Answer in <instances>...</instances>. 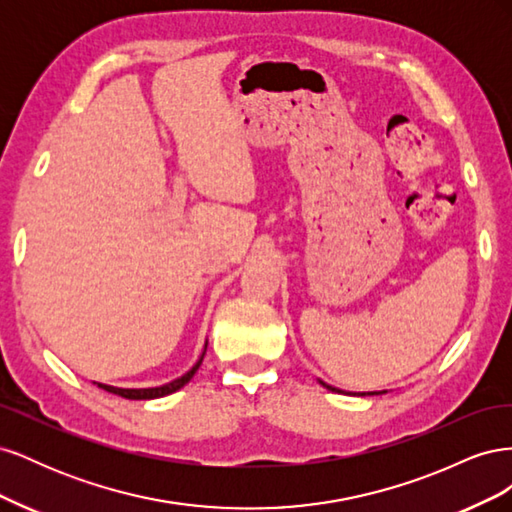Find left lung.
Listing matches in <instances>:
<instances>
[{"instance_id": "obj_1", "label": "left lung", "mask_w": 512, "mask_h": 512, "mask_svg": "<svg viewBox=\"0 0 512 512\" xmlns=\"http://www.w3.org/2000/svg\"><path fill=\"white\" fill-rule=\"evenodd\" d=\"M320 384H322V386H327V389H329V391H335V393H342V391H339V389H335V386H329V384H324L322 380H320ZM352 395H354V393H352ZM356 395H361V397H363V395H378V393H356Z\"/></svg>"}]
</instances>
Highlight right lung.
<instances>
[{"mask_svg":"<svg viewBox=\"0 0 512 512\" xmlns=\"http://www.w3.org/2000/svg\"><path fill=\"white\" fill-rule=\"evenodd\" d=\"M205 350H207V346H205ZM203 356H205V352L200 354V359L196 361V365L190 371H185L181 378L168 382V384H162V386H153V389H117V386H108V384H98V386H100V389L108 391V393L119 395V397H126V399H158V397L175 393V391L181 389V386L188 384L194 378L200 363H203Z\"/></svg>","mask_w":512,"mask_h":512,"instance_id":"obj_1","label":"right lung"}]
</instances>
